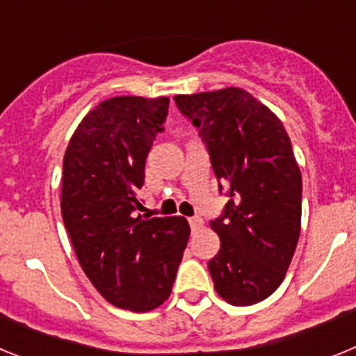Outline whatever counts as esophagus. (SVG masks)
<instances>
[{
	"label": "esophagus",
	"mask_w": 356,
	"mask_h": 356,
	"mask_svg": "<svg viewBox=\"0 0 356 356\" xmlns=\"http://www.w3.org/2000/svg\"><path fill=\"white\" fill-rule=\"evenodd\" d=\"M188 225H191V229H193V232H197V229L203 226V219H201V217H191V219H188Z\"/></svg>",
	"instance_id": "34e87169"
}]
</instances>
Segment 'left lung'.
Returning a JSON list of instances; mask_svg holds the SVG:
<instances>
[{
  "label": "left lung",
  "instance_id": "1",
  "mask_svg": "<svg viewBox=\"0 0 356 356\" xmlns=\"http://www.w3.org/2000/svg\"><path fill=\"white\" fill-rule=\"evenodd\" d=\"M175 102L207 144L225 213L210 221L221 250L209 262L222 300L248 307L284 282L301 229V171L284 124L238 87L178 94ZM219 185V191H221Z\"/></svg>",
  "mask_w": 356,
  "mask_h": 356
}]
</instances>
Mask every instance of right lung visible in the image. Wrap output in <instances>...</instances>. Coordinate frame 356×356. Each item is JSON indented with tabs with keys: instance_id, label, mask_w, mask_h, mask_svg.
Masks as SVG:
<instances>
[{
	"instance_id": "add662e5",
	"label": "right lung",
	"mask_w": 356,
	"mask_h": 356,
	"mask_svg": "<svg viewBox=\"0 0 356 356\" xmlns=\"http://www.w3.org/2000/svg\"><path fill=\"white\" fill-rule=\"evenodd\" d=\"M168 108L165 96L105 99L64 155L62 219L78 262L108 303L131 312L168 300L191 235L185 217L139 213L146 156Z\"/></svg>"
}]
</instances>
